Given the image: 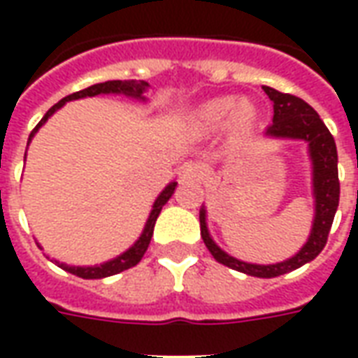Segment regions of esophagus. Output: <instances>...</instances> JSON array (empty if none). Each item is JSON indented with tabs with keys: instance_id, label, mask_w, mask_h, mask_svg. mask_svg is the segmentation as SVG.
Listing matches in <instances>:
<instances>
[{
	"instance_id": "obj_1",
	"label": "esophagus",
	"mask_w": 358,
	"mask_h": 358,
	"mask_svg": "<svg viewBox=\"0 0 358 358\" xmlns=\"http://www.w3.org/2000/svg\"><path fill=\"white\" fill-rule=\"evenodd\" d=\"M178 174L182 180H197L201 174V166L194 161H189V163H184L180 166Z\"/></svg>"
}]
</instances>
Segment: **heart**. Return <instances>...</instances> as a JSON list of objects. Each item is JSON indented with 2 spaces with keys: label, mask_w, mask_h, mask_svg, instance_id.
Segmentation results:
<instances>
[{
  "label": "heart",
  "mask_w": 358,
  "mask_h": 358,
  "mask_svg": "<svg viewBox=\"0 0 358 358\" xmlns=\"http://www.w3.org/2000/svg\"><path fill=\"white\" fill-rule=\"evenodd\" d=\"M257 109L251 101L236 103L234 97H218L203 103L192 115V124L197 132H217L230 120L232 130L240 134L251 132L257 124Z\"/></svg>",
  "instance_id": "obj_1"
}]
</instances>
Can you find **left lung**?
<instances>
[{
    "label": "left lung",
    "mask_w": 358,
    "mask_h": 358,
    "mask_svg": "<svg viewBox=\"0 0 358 358\" xmlns=\"http://www.w3.org/2000/svg\"><path fill=\"white\" fill-rule=\"evenodd\" d=\"M263 90L270 97V101L274 103V118H272V124L266 128V136L305 140L308 143V153L313 159V186H315L316 201L315 222H313L308 241L297 255L284 263L249 264L226 255L224 251L210 240L207 222H205V209L199 213V222H201L203 241L218 263L249 274V276L276 278L310 263L318 257L328 241V234H330L331 222L339 205L338 149H336V141L330 130L326 128L322 118L318 117V113L307 101H303L297 95L278 92L270 86H264Z\"/></svg>",
    "instance_id": "8db88e82"
}]
</instances>
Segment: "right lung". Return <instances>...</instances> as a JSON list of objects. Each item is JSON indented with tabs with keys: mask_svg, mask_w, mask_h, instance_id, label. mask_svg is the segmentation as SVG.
<instances>
[{
	"mask_svg": "<svg viewBox=\"0 0 358 358\" xmlns=\"http://www.w3.org/2000/svg\"><path fill=\"white\" fill-rule=\"evenodd\" d=\"M148 88V84L145 82H138V80H109V82H101V84H94V86H90L86 90H80V92H74V94L66 95L63 97L61 101L55 103L53 107H51L48 113H45V117L36 124V128L30 132V138L34 136L36 130L40 128V126L48 120V118L55 113L57 109H61L66 101H73V99H80V97H92V95H99V94H126V95H132V97H140V99H145L143 97V92ZM174 189H176V182H172L171 186H166L163 189V194L157 197L155 205H153V210H151V215L148 218V224L143 228V234L140 236V240L134 243L132 248L128 249L126 253H122L117 259H113L109 263L101 264V266H66V264H61V268L69 270V272H73L74 276L78 278H86V280H95V278H107L113 276V274H118V272H122V270H128L136 266V264L140 263L143 253L148 251L149 248V241H151V236H153V228H155V220L159 217V213L163 209V205L172 197L174 194Z\"/></svg>",
	"mask_w": 358,
	"mask_h": 358,
	"instance_id": "obj_1",
	"label": "right lung"
}]
</instances>
